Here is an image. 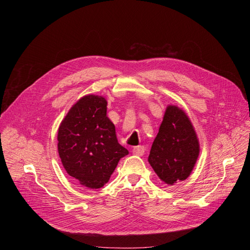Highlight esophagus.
<instances>
[{
	"mask_svg": "<svg viewBox=\"0 0 250 250\" xmlns=\"http://www.w3.org/2000/svg\"><path fill=\"white\" fill-rule=\"evenodd\" d=\"M133 153L137 156H142L144 155V153H145V148H144L143 146H138V147H135L133 149Z\"/></svg>",
	"mask_w": 250,
	"mask_h": 250,
	"instance_id": "1",
	"label": "esophagus"
}]
</instances>
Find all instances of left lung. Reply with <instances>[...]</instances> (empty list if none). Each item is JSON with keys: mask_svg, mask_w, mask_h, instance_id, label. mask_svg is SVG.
<instances>
[{"mask_svg": "<svg viewBox=\"0 0 250 250\" xmlns=\"http://www.w3.org/2000/svg\"><path fill=\"white\" fill-rule=\"evenodd\" d=\"M199 154V139L188 116L175 105H168L148 158L154 171L173 186L190 175Z\"/></svg>", "mask_w": 250, "mask_h": 250, "instance_id": "left-lung-1", "label": "left lung"}]
</instances>
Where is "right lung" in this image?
Returning <instances> with one entry per match:
<instances>
[{"label":"right lung","mask_w":250,"mask_h":250,"mask_svg":"<svg viewBox=\"0 0 250 250\" xmlns=\"http://www.w3.org/2000/svg\"><path fill=\"white\" fill-rule=\"evenodd\" d=\"M106 109L104 97L86 95L73 105L59 127L58 151L62 166L88 188L107 183L118 161L128 154L116 139Z\"/></svg>","instance_id":"obj_1"}]
</instances>
